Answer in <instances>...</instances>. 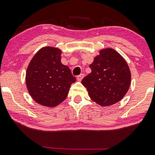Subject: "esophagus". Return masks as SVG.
Instances as JSON below:
<instances>
[{
  "label": "esophagus",
  "mask_w": 155,
  "mask_h": 155,
  "mask_svg": "<svg viewBox=\"0 0 155 155\" xmlns=\"http://www.w3.org/2000/svg\"><path fill=\"white\" fill-rule=\"evenodd\" d=\"M84 74H81L78 75V76L77 77V80L78 81H81L82 79H83V78H84Z\"/></svg>",
  "instance_id": "1"
}]
</instances>
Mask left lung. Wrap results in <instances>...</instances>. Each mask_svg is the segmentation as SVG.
Masks as SVG:
<instances>
[{
    "mask_svg": "<svg viewBox=\"0 0 155 155\" xmlns=\"http://www.w3.org/2000/svg\"><path fill=\"white\" fill-rule=\"evenodd\" d=\"M91 72L81 81L92 101L101 106L123 99L130 86L131 73L125 59L112 48L102 49L90 64Z\"/></svg>",
    "mask_w": 155,
    "mask_h": 155,
    "instance_id": "left-lung-1",
    "label": "left lung"
}]
</instances>
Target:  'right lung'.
Masks as SVG:
<instances>
[{
    "label": "right lung",
    "instance_id": "obj_1",
    "mask_svg": "<svg viewBox=\"0 0 155 155\" xmlns=\"http://www.w3.org/2000/svg\"><path fill=\"white\" fill-rule=\"evenodd\" d=\"M61 50L57 47L41 48L30 61L25 83L34 101L46 107H56L68 97L76 78L68 66L61 64Z\"/></svg>",
    "mask_w": 155,
    "mask_h": 155
}]
</instances>
